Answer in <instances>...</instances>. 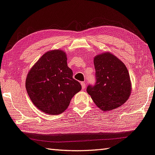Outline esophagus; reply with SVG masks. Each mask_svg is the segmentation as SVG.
I'll list each match as a JSON object with an SVG mask.
<instances>
[{
    "label": "esophagus",
    "instance_id": "obj_1",
    "mask_svg": "<svg viewBox=\"0 0 155 155\" xmlns=\"http://www.w3.org/2000/svg\"><path fill=\"white\" fill-rule=\"evenodd\" d=\"M81 86H82V89H84L85 88V87H86V84H85V83H84V82H81Z\"/></svg>",
    "mask_w": 155,
    "mask_h": 155
}]
</instances>
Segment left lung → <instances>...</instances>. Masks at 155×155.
Wrapping results in <instances>:
<instances>
[{
    "label": "left lung",
    "instance_id": "obj_1",
    "mask_svg": "<svg viewBox=\"0 0 155 155\" xmlns=\"http://www.w3.org/2000/svg\"><path fill=\"white\" fill-rule=\"evenodd\" d=\"M94 63L96 83L87 87V93L102 111L119 108L127 102L131 91L130 77L125 64L110 52L95 55Z\"/></svg>",
    "mask_w": 155,
    "mask_h": 155
}]
</instances>
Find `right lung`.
I'll list each match as a JSON object with an SVG mask.
<instances>
[{"label":"right lung","instance_id":"add662e5","mask_svg":"<svg viewBox=\"0 0 155 155\" xmlns=\"http://www.w3.org/2000/svg\"><path fill=\"white\" fill-rule=\"evenodd\" d=\"M72 75L64 51L44 53L30 68L26 79V89L33 104L46 114L62 113L81 90L80 83Z\"/></svg>","mask_w":155,"mask_h":155}]
</instances>
